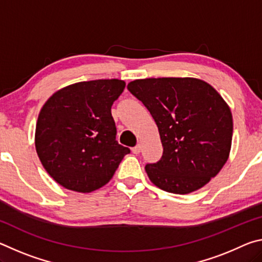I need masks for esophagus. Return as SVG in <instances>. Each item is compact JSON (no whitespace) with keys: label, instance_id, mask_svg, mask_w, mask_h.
Listing matches in <instances>:
<instances>
[{"label":"esophagus","instance_id":"34e87169","mask_svg":"<svg viewBox=\"0 0 262 262\" xmlns=\"http://www.w3.org/2000/svg\"><path fill=\"white\" fill-rule=\"evenodd\" d=\"M132 151H133V154H135V155L140 154V152H141V145H140V144H137L136 147H134V148L132 149Z\"/></svg>","mask_w":262,"mask_h":262}]
</instances>
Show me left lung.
<instances>
[{"label": "left lung", "instance_id": "left-lung-1", "mask_svg": "<svg viewBox=\"0 0 262 262\" xmlns=\"http://www.w3.org/2000/svg\"><path fill=\"white\" fill-rule=\"evenodd\" d=\"M127 88L149 110L161 136L162 158L145 165L151 183L174 194L209 183L231 150L233 121L227 101L194 77L135 79Z\"/></svg>", "mask_w": 262, "mask_h": 262}]
</instances>
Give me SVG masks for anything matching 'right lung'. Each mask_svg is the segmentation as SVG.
<instances>
[{
	"instance_id": "add662e5",
	"label": "right lung",
	"mask_w": 262,
	"mask_h": 262,
	"mask_svg": "<svg viewBox=\"0 0 262 262\" xmlns=\"http://www.w3.org/2000/svg\"><path fill=\"white\" fill-rule=\"evenodd\" d=\"M126 86L121 79L70 84L40 110L34 144L47 173L62 187L90 193L112 179L130 150L115 140L111 107Z\"/></svg>"
}]
</instances>
